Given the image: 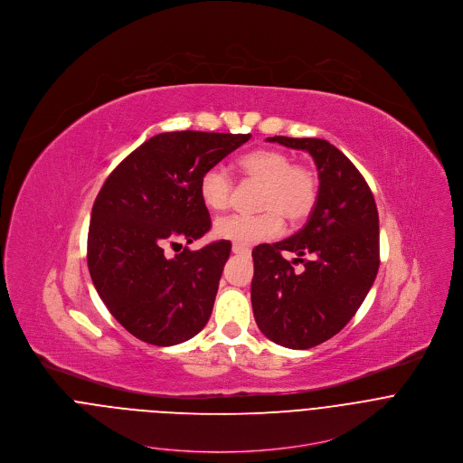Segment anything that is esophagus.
Here are the masks:
<instances>
[{
  "instance_id": "esophagus-1",
  "label": "esophagus",
  "mask_w": 463,
  "mask_h": 463,
  "mask_svg": "<svg viewBox=\"0 0 463 463\" xmlns=\"http://www.w3.org/2000/svg\"><path fill=\"white\" fill-rule=\"evenodd\" d=\"M232 251H233L235 255H248V253H250L248 248H242V246H237V244L232 246Z\"/></svg>"
}]
</instances>
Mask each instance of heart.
Instances as JSON below:
<instances>
[{"mask_svg":"<svg viewBox=\"0 0 463 463\" xmlns=\"http://www.w3.org/2000/svg\"><path fill=\"white\" fill-rule=\"evenodd\" d=\"M241 176L259 184L257 215H230L213 226L219 239L237 246L250 248L274 239L283 228V217L292 222H303L316 208L319 196L317 176L312 169L294 164L290 155L260 147L244 153L237 160ZM233 194V182L222 167H210L199 178V198L212 213L224 212Z\"/></svg>","mask_w":463,"mask_h":463,"instance_id":"b5f03b06","label":"heart"}]
</instances>
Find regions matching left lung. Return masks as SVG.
<instances>
[{
	"instance_id": "left-lung-1",
	"label": "left lung",
	"mask_w": 463,
	"mask_h": 463,
	"mask_svg": "<svg viewBox=\"0 0 463 463\" xmlns=\"http://www.w3.org/2000/svg\"><path fill=\"white\" fill-rule=\"evenodd\" d=\"M267 140L312 155L319 196L296 235L253 250V314L269 340L310 349L351 321L376 279L378 208L360 171L328 140L279 135ZM287 250L298 259L288 263L282 257ZM294 263H303L304 270L294 271Z\"/></svg>"
}]
</instances>
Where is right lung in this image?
Segmentation results:
<instances>
[{"label":"right lung","mask_w":463,"mask_h":463,"mask_svg":"<svg viewBox=\"0 0 463 463\" xmlns=\"http://www.w3.org/2000/svg\"><path fill=\"white\" fill-rule=\"evenodd\" d=\"M251 133H158L132 151L94 201L87 239L92 283L109 312L142 342L175 345L210 319L232 242L187 246L212 226L199 198L201 175Z\"/></svg>","instance_id":"1"}]
</instances>
